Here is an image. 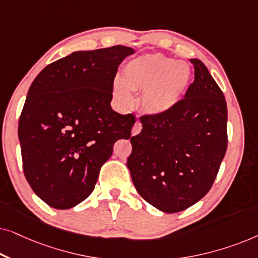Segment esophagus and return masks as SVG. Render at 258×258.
I'll use <instances>...</instances> for the list:
<instances>
[{"instance_id": "esophagus-1", "label": "esophagus", "mask_w": 258, "mask_h": 258, "mask_svg": "<svg viewBox=\"0 0 258 258\" xmlns=\"http://www.w3.org/2000/svg\"><path fill=\"white\" fill-rule=\"evenodd\" d=\"M141 130H142V124H141L140 121H136V123L134 124L133 130H132L133 136H135V135H137V134H140Z\"/></svg>"}]
</instances>
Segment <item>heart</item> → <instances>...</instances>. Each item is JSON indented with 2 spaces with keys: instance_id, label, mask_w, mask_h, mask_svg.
<instances>
[{
  "instance_id": "heart-1",
  "label": "heart",
  "mask_w": 258,
  "mask_h": 258,
  "mask_svg": "<svg viewBox=\"0 0 258 258\" xmlns=\"http://www.w3.org/2000/svg\"><path fill=\"white\" fill-rule=\"evenodd\" d=\"M192 72L188 63L162 54L137 56L123 68V79L115 77L112 93L122 107L134 103L133 91L142 90L140 104L151 116H163L182 101Z\"/></svg>"
}]
</instances>
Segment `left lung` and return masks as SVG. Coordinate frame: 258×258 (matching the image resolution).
Here are the masks:
<instances>
[{"label": "left lung", "instance_id": "left-lung-1", "mask_svg": "<svg viewBox=\"0 0 258 258\" xmlns=\"http://www.w3.org/2000/svg\"><path fill=\"white\" fill-rule=\"evenodd\" d=\"M195 81L163 116H143L126 161L137 192L167 214L203 199L227 151V102L204 63L190 59Z\"/></svg>", "mask_w": 258, "mask_h": 258}]
</instances>
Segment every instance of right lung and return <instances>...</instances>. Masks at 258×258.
Masks as SVG:
<instances>
[{
  "mask_svg": "<svg viewBox=\"0 0 258 258\" xmlns=\"http://www.w3.org/2000/svg\"><path fill=\"white\" fill-rule=\"evenodd\" d=\"M130 47L74 51L31 83L19 122L23 171L33 191L55 209L93 192L117 140H128L132 114L112 110V82Z\"/></svg>",
  "mask_w": 258,
  "mask_h": 258,
  "instance_id": "right-lung-1",
  "label": "right lung"
}]
</instances>
